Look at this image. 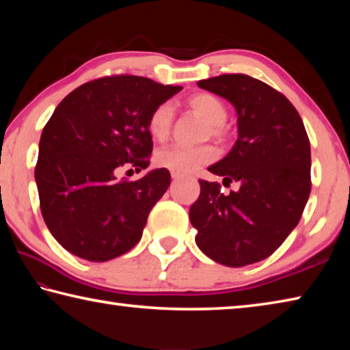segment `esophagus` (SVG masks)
Returning a JSON list of instances; mask_svg holds the SVG:
<instances>
[{
	"mask_svg": "<svg viewBox=\"0 0 350 350\" xmlns=\"http://www.w3.org/2000/svg\"><path fill=\"white\" fill-rule=\"evenodd\" d=\"M171 177H173V180L176 182V180H179L180 179V176L177 174V173H171Z\"/></svg>",
	"mask_w": 350,
	"mask_h": 350,
	"instance_id": "1",
	"label": "esophagus"
}]
</instances>
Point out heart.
I'll use <instances>...</instances> for the list:
<instances>
[{
    "mask_svg": "<svg viewBox=\"0 0 350 350\" xmlns=\"http://www.w3.org/2000/svg\"><path fill=\"white\" fill-rule=\"evenodd\" d=\"M188 106L198 116L210 123L211 133L221 135L224 133V123L227 120V108L217 97L211 94H196L188 100ZM173 106L170 103L159 105L148 118V133L152 139L165 140L168 137L173 125ZM216 152L208 145L202 146H180L173 145L156 154V163L177 174H191L202 165L211 162Z\"/></svg>",
    "mask_w": 350,
    "mask_h": 350,
    "instance_id": "heart-1",
    "label": "heart"
}]
</instances>
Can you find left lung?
Instances as JSON below:
<instances>
[{
	"mask_svg": "<svg viewBox=\"0 0 350 350\" xmlns=\"http://www.w3.org/2000/svg\"><path fill=\"white\" fill-rule=\"evenodd\" d=\"M198 86L234 106L238 140L208 171L239 188L225 196L219 183L199 180L189 221L202 253L244 267L269 258L298 225L312 187L310 142L295 106L253 77L225 74Z\"/></svg>",
	"mask_w": 350,
	"mask_h": 350,
	"instance_id": "8db88e82",
	"label": "left lung"
}]
</instances>
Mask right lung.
Instances as JSON below:
<instances>
[{
	"mask_svg": "<svg viewBox=\"0 0 350 350\" xmlns=\"http://www.w3.org/2000/svg\"><path fill=\"white\" fill-rule=\"evenodd\" d=\"M179 91L145 77H105L57 106L41 133L35 182L47 228L69 253L105 262L140 241L148 215L170 187V171L126 182L117 179V170L150 165L148 118Z\"/></svg>",
	"mask_w": 350,
	"mask_h": 350,
	"instance_id": "right-lung-1",
	"label": "right lung"
}]
</instances>
